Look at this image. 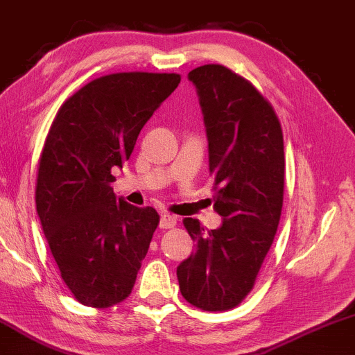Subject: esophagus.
<instances>
[{"mask_svg": "<svg viewBox=\"0 0 355 355\" xmlns=\"http://www.w3.org/2000/svg\"><path fill=\"white\" fill-rule=\"evenodd\" d=\"M175 226H177V216L168 215V213H164V215L160 216L162 230H170V228H175Z\"/></svg>", "mask_w": 355, "mask_h": 355, "instance_id": "1", "label": "esophagus"}]
</instances>
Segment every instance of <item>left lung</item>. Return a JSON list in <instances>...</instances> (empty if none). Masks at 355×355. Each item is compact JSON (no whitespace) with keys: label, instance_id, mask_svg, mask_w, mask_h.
I'll return each instance as SVG.
<instances>
[{"label":"left lung","instance_id":"8db88e82","mask_svg":"<svg viewBox=\"0 0 355 355\" xmlns=\"http://www.w3.org/2000/svg\"><path fill=\"white\" fill-rule=\"evenodd\" d=\"M208 137L213 208L223 218L207 230L185 218L195 253L177 268L180 293L203 311L236 307L253 289L279 225L284 144L272 105L250 80L220 64L189 72Z\"/></svg>","mask_w":355,"mask_h":355}]
</instances>
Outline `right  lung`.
<instances>
[{
	"instance_id": "1",
	"label": "right lung",
	"mask_w": 355,
	"mask_h": 355,
	"mask_svg": "<svg viewBox=\"0 0 355 355\" xmlns=\"http://www.w3.org/2000/svg\"><path fill=\"white\" fill-rule=\"evenodd\" d=\"M180 84V74L117 72L94 79L55 114L42 147L36 210L61 277L80 304L125 300L160 216L117 198L137 137Z\"/></svg>"
}]
</instances>
